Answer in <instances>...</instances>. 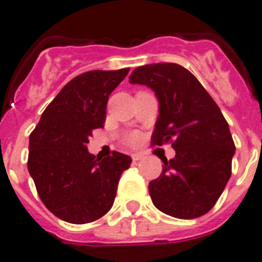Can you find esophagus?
I'll use <instances>...</instances> for the list:
<instances>
[{"mask_svg":"<svg viewBox=\"0 0 262 262\" xmlns=\"http://www.w3.org/2000/svg\"><path fill=\"white\" fill-rule=\"evenodd\" d=\"M142 158H144V156L140 155V153H133V155H132V160H133V161H140Z\"/></svg>","mask_w":262,"mask_h":262,"instance_id":"esophagus-1","label":"esophagus"}]
</instances>
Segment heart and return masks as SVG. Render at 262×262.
Here are the masks:
<instances>
[{
    "mask_svg": "<svg viewBox=\"0 0 262 262\" xmlns=\"http://www.w3.org/2000/svg\"><path fill=\"white\" fill-rule=\"evenodd\" d=\"M138 141V136L137 135H130L127 137V142L129 144H136Z\"/></svg>",
    "mask_w": 262,
    "mask_h": 262,
    "instance_id": "1",
    "label": "heart"
}]
</instances>
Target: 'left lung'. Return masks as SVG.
I'll return each mask as SVG.
<instances>
[{"label":"left lung","instance_id":"obj_1","mask_svg":"<svg viewBox=\"0 0 262 262\" xmlns=\"http://www.w3.org/2000/svg\"><path fill=\"white\" fill-rule=\"evenodd\" d=\"M130 83L156 93L160 114L151 144H172L176 156L162 160L160 177L149 182L158 210L176 219H197L212 209L232 174L236 146L229 125L205 88L179 63L161 62L133 70Z\"/></svg>","mask_w":262,"mask_h":262}]
</instances>
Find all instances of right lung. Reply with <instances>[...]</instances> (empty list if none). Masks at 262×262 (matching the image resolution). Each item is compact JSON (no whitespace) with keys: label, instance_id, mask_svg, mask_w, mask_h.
<instances>
[{"label":"right lung","instance_id":"right-lung-1","mask_svg":"<svg viewBox=\"0 0 262 262\" xmlns=\"http://www.w3.org/2000/svg\"><path fill=\"white\" fill-rule=\"evenodd\" d=\"M129 73L90 70L74 77L43 111L29 137L28 169L41 201L58 219L88 224L113 206L120 177L132 158L88 151L92 132L104 127L109 96Z\"/></svg>","mask_w":262,"mask_h":262}]
</instances>
